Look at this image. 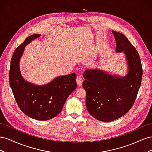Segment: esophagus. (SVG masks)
I'll return each mask as SVG.
<instances>
[{"instance_id": "esophagus-1", "label": "esophagus", "mask_w": 152, "mask_h": 152, "mask_svg": "<svg viewBox=\"0 0 152 152\" xmlns=\"http://www.w3.org/2000/svg\"><path fill=\"white\" fill-rule=\"evenodd\" d=\"M76 82L78 86H81L82 85V83H83V78L82 77L80 76H78L76 77Z\"/></svg>"}]
</instances>
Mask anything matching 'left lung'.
Instances as JSON below:
<instances>
[{
    "label": "left lung",
    "mask_w": 152,
    "mask_h": 152,
    "mask_svg": "<svg viewBox=\"0 0 152 152\" xmlns=\"http://www.w3.org/2000/svg\"><path fill=\"white\" fill-rule=\"evenodd\" d=\"M112 32L116 51L126 55L128 75L124 77L113 76L99 69H88L83 74L86 108L94 118L102 122L113 121L131 109L142 76L141 59L135 47L123 34L113 30Z\"/></svg>",
    "instance_id": "1"
}]
</instances>
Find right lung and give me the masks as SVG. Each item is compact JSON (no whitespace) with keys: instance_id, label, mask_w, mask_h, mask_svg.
Instances as JSON below:
<instances>
[{"instance_id":"right-lung-1","label":"right lung","mask_w":152,"mask_h":152,"mask_svg":"<svg viewBox=\"0 0 152 152\" xmlns=\"http://www.w3.org/2000/svg\"><path fill=\"white\" fill-rule=\"evenodd\" d=\"M34 34L25 39L17 47L11 60L9 80L12 94L20 109L26 115L38 120H48L61 112L67 98L77 86L75 73L58 76L43 86L28 83L21 75L19 61L25 46L32 40L40 37Z\"/></svg>"}]
</instances>
